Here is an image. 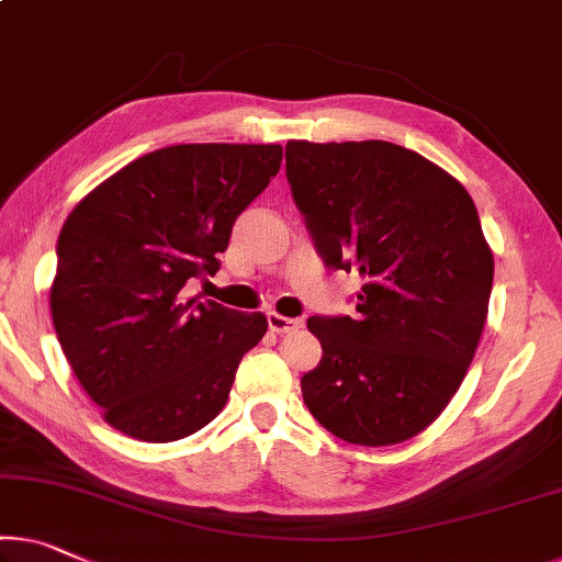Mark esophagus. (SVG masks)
Returning a JSON list of instances; mask_svg holds the SVG:
<instances>
[{"instance_id": "obj_1", "label": "esophagus", "mask_w": 562, "mask_h": 562, "mask_svg": "<svg viewBox=\"0 0 562 562\" xmlns=\"http://www.w3.org/2000/svg\"><path fill=\"white\" fill-rule=\"evenodd\" d=\"M269 329L276 334H291L301 329V318H291V316H281L271 311L269 314Z\"/></svg>"}]
</instances>
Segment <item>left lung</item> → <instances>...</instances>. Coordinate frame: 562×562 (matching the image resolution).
<instances>
[{"mask_svg":"<svg viewBox=\"0 0 562 562\" xmlns=\"http://www.w3.org/2000/svg\"><path fill=\"white\" fill-rule=\"evenodd\" d=\"M286 178L318 254L359 271L357 316H311L322 361L308 412L344 442L425 431L460 390L485 329L495 258L460 180L384 140L286 143Z\"/></svg>","mask_w":562,"mask_h":562,"instance_id":"8db88e82","label":"left lung"}]
</instances>
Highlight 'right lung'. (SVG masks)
<instances>
[{"mask_svg": "<svg viewBox=\"0 0 562 562\" xmlns=\"http://www.w3.org/2000/svg\"><path fill=\"white\" fill-rule=\"evenodd\" d=\"M281 158V145H170L127 162L67 215L52 322L110 427L176 442L226 407L240 359L269 322L183 289L218 271L233 223Z\"/></svg>", "mask_w": 562, "mask_h": 562, "instance_id": "obj_1", "label": "right lung"}]
</instances>
